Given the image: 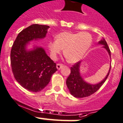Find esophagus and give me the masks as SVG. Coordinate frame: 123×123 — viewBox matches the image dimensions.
<instances>
[{
  "label": "esophagus",
  "instance_id": "34e87169",
  "mask_svg": "<svg viewBox=\"0 0 123 123\" xmlns=\"http://www.w3.org/2000/svg\"><path fill=\"white\" fill-rule=\"evenodd\" d=\"M63 66V65L62 63H57V68L58 69H60L62 68Z\"/></svg>",
  "mask_w": 123,
  "mask_h": 123
}]
</instances>
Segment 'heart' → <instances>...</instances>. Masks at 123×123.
I'll list each match as a JSON object with an SVG mask.
<instances>
[{
    "label": "heart",
    "instance_id": "1",
    "mask_svg": "<svg viewBox=\"0 0 123 123\" xmlns=\"http://www.w3.org/2000/svg\"><path fill=\"white\" fill-rule=\"evenodd\" d=\"M92 35L88 32L64 31L57 36V39L51 40L48 48L52 56L55 58L57 54L64 50V55L68 62L75 63L82 59L92 44Z\"/></svg>",
    "mask_w": 123,
    "mask_h": 123
}]
</instances>
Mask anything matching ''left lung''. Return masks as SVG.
I'll list each match as a JSON object with an SVG mask.
<instances>
[{
	"label": "left lung",
	"mask_w": 123,
	"mask_h": 123,
	"mask_svg": "<svg viewBox=\"0 0 123 123\" xmlns=\"http://www.w3.org/2000/svg\"><path fill=\"white\" fill-rule=\"evenodd\" d=\"M99 44L104 45L103 48H104L107 50L110 57L111 54H110V49L105 39H103L100 41ZM80 63V62L75 63L74 65H73L72 67H71V73L66 79V85L69 89L71 94L73 96L77 98H82L90 96L93 93L96 92L106 80L110 73V69H111V67H110L109 73L103 80L98 84L92 85V84H88L85 82L81 77L79 73Z\"/></svg>",
	"instance_id": "8db88e82"
}]
</instances>
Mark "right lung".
Masks as SVG:
<instances>
[{"label": "right lung", "instance_id": "obj_1", "mask_svg": "<svg viewBox=\"0 0 123 123\" xmlns=\"http://www.w3.org/2000/svg\"><path fill=\"white\" fill-rule=\"evenodd\" d=\"M48 25L32 24L17 36L12 46L10 60L12 72L17 82L31 92H39L50 82L57 71L56 63L50 59L42 48L35 47L27 50V44L33 39L44 38Z\"/></svg>", "mask_w": 123, "mask_h": 123}]
</instances>
